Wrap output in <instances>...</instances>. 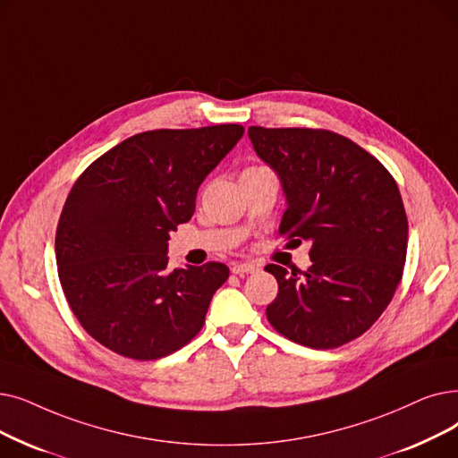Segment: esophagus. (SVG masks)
Instances as JSON below:
<instances>
[{
  "label": "esophagus",
  "instance_id": "esophagus-1",
  "mask_svg": "<svg viewBox=\"0 0 458 458\" xmlns=\"http://www.w3.org/2000/svg\"><path fill=\"white\" fill-rule=\"evenodd\" d=\"M258 271V266L249 264V262H237L232 266V273L233 275H243V273H254Z\"/></svg>",
  "mask_w": 458,
  "mask_h": 458
}]
</instances>
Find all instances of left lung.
<instances>
[{
  "mask_svg": "<svg viewBox=\"0 0 458 458\" xmlns=\"http://www.w3.org/2000/svg\"><path fill=\"white\" fill-rule=\"evenodd\" d=\"M249 138L286 196L278 232L312 245L307 271L266 266L278 283L267 320L297 344L343 346L380 318L403 278L399 187L376 157L331 131L249 127Z\"/></svg>",
  "mask_w": 458,
  "mask_h": 458,
  "instance_id": "8db88e82",
  "label": "left lung"
}]
</instances>
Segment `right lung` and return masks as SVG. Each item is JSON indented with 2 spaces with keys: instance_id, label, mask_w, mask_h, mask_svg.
<instances>
[{
  "instance_id": "right-lung-1",
  "label": "right lung",
  "mask_w": 458,
  "mask_h": 458,
  "mask_svg": "<svg viewBox=\"0 0 458 458\" xmlns=\"http://www.w3.org/2000/svg\"><path fill=\"white\" fill-rule=\"evenodd\" d=\"M243 132L233 123L140 132L78 177L57 223L55 262L71 310L97 343L151 361L202 329L230 269L208 262L168 271V240Z\"/></svg>"
}]
</instances>
